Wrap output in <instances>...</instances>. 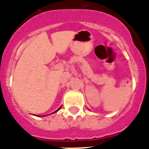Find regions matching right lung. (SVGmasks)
<instances>
[{
	"mask_svg": "<svg viewBox=\"0 0 149 149\" xmlns=\"http://www.w3.org/2000/svg\"><path fill=\"white\" fill-rule=\"evenodd\" d=\"M61 107H59V108H58V109H57V111H54V112H53V113H55V112H57V111H58V110H59V109H60V108H61Z\"/></svg>",
	"mask_w": 149,
	"mask_h": 149,
	"instance_id": "1",
	"label": "right lung"
}]
</instances>
